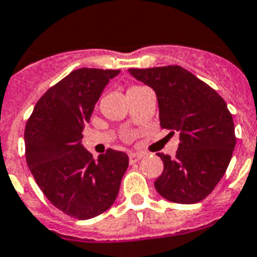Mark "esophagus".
Segmentation results:
<instances>
[{
    "label": "esophagus",
    "instance_id": "esophagus-1",
    "mask_svg": "<svg viewBox=\"0 0 257 257\" xmlns=\"http://www.w3.org/2000/svg\"><path fill=\"white\" fill-rule=\"evenodd\" d=\"M130 163H137V161H140L141 158L144 157V154H141V153H130Z\"/></svg>",
    "mask_w": 257,
    "mask_h": 257
}]
</instances>
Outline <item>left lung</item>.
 <instances>
[{"mask_svg": "<svg viewBox=\"0 0 257 257\" xmlns=\"http://www.w3.org/2000/svg\"><path fill=\"white\" fill-rule=\"evenodd\" d=\"M156 92L160 126L179 131L176 157L158 153L164 171L154 187L169 202L198 203L215 188L236 146L234 123L225 100L181 66L128 69Z\"/></svg>", "mask_w": 257, "mask_h": 257, "instance_id": "obj_1", "label": "left lung"}]
</instances>
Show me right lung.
Returning a JSON list of instances; mask_svg holds the SVG:
<instances>
[{"label":"right lung","mask_w":257,"mask_h":257,"mask_svg":"<svg viewBox=\"0 0 257 257\" xmlns=\"http://www.w3.org/2000/svg\"><path fill=\"white\" fill-rule=\"evenodd\" d=\"M120 70H73L39 99L24 131L26 158L51 203L77 219H89L116 199L128 156L108 149L97 160L81 140L105 85Z\"/></svg>","instance_id":"right-lung-1"}]
</instances>
